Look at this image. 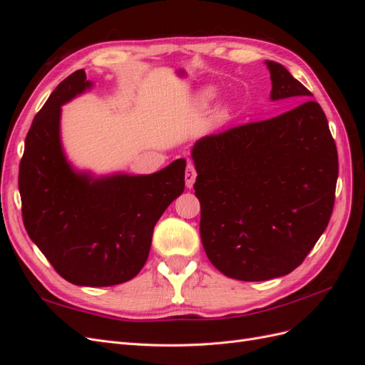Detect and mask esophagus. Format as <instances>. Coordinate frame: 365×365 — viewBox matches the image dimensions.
<instances>
[{
  "instance_id": "esophagus-1",
  "label": "esophagus",
  "mask_w": 365,
  "mask_h": 365,
  "mask_svg": "<svg viewBox=\"0 0 365 365\" xmlns=\"http://www.w3.org/2000/svg\"><path fill=\"white\" fill-rule=\"evenodd\" d=\"M196 180V170H195V165L192 163L187 164L185 168V187L187 189H192L193 184Z\"/></svg>"
}]
</instances>
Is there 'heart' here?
Returning a JSON list of instances; mask_svg holds the SVG:
<instances>
[{
  "label": "heart",
  "instance_id": "b5f03b06",
  "mask_svg": "<svg viewBox=\"0 0 365 365\" xmlns=\"http://www.w3.org/2000/svg\"><path fill=\"white\" fill-rule=\"evenodd\" d=\"M216 96H217V90L215 86H204V88H201V90H197V93L195 94L193 103L196 105V108L207 109L210 105H212ZM228 115H230V106L220 105L216 108V111H215L216 121H224L228 118Z\"/></svg>",
  "mask_w": 365,
  "mask_h": 365
}]
</instances>
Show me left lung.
Here are the masks:
<instances>
[{
    "label": "left lung",
    "instance_id": "obj_1",
    "mask_svg": "<svg viewBox=\"0 0 365 365\" xmlns=\"http://www.w3.org/2000/svg\"><path fill=\"white\" fill-rule=\"evenodd\" d=\"M272 102L302 105L207 135L192 148L207 257L230 279L289 274L314 248L334 210L338 153L322 106L282 63L264 61Z\"/></svg>",
    "mask_w": 365,
    "mask_h": 365
}]
</instances>
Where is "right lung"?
Returning <instances> with one entry per match:
<instances>
[{
    "mask_svg": "<svg viewBox=\"0 0 365 365\" xmlns=\"http://www.w3.org/2000/svg\"><path fill=\"white\" fill-rule=\"evenodd\" d=\"M93 86L77 70L50 94L26 137L18 184L33 244L67 282L101 288L145 267L153 227L184 192L185 160L149 175L77 169L62 145V106Z\"/></svg>",
    "mask_w": 365,
    "mask_h": 365,
    "instance_id": "1",
    "label": "right lung"
}]
</instances>
